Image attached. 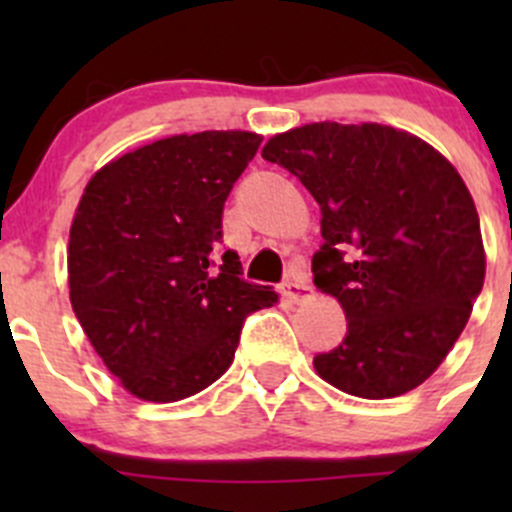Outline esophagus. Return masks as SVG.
Wrapping results in <instances>:
<instances>
[{
	"label": "esophagus",
	"instance_id": "1",
	"mask_svg": "<svg viewBox=\"0 0 512 512\" xmlns=\"http://www.w3.org/2000/svg\"><path fill=\"white\" fill-rule=\"evenodd\" d=\"M280 289H282V297H287L289 302H294V304L304 302L307 297H312V287H309L307 282H304L302 277H297V275L289 277L287 282H282Z\"/></svg>",
	"mask_w": 512,
	"mask_h": 512
}]
</instances>
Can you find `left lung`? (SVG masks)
Segmentation results:
<instances>
[{
    "label": "left lung",
    "instance_id": "left-lung-1",
    "mask_svg": "<svg viewBox=\"0 0 512 512\" xmlns=\"http://www.w3.org/2000/svg\"><path fill=\"white\" fill-rule=\"evenodd\" d=\"M262 158L302 180L322 210L314 285L337 297L347 337L314 369L361 399H394L438 369L483 289L471 193L451 163L379 123H309Z\"/></svg>",
    "mask_w": 512,
    "mask_h": 512
}]
</instances>
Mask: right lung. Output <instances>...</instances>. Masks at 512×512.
<instances>
[{
  "label": "right lung",
  "instance_id": "right-lung-1",
  "mask_svg": "<svg viewBox=\"0 0 512 512\" xmlns=\"http://www.w3.org/2000/svg\"><path fill=\"white\" fill-rule=\"evenodd\" d=\"M245 131L173 136L86 185L69 235L71 307L133 396L170 404L232 364L242 324L277 292L223 247V208L260 148Z\"/></svg>",
  "mask_w": 512,
  "mask_h": 512
}]
</instances>
